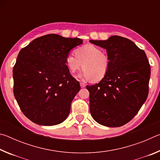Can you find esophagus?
<instances>
[{
	"mask_svg": "<svg viewBox=\"0 0 160 160\" xmlns=\"http://www.w3.org/2000/svg\"><path fill=\"white\" fill-rule=\"evenodd\" d=\"M80 87L82 88H85V86H86V85L85 83H83V82H80Z\"/></svg>",
	"mask_w": 160,
	"mask_h": 160,
	"instance_id": "1",
	"label": "esophagus"
}]
</instances>
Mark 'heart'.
I'll list each match as a JSON object with an SVG mask.
<instances>
[{
  "label": "heart",
  "instance_id": "1",
  "mask_svg": "<svg viewBox=\"0 0 160 160\" xmlns=\"http://www.w3.org/2000/svg\"><path fill=\"white\" fill-rule=\"evenodd\" d=\"M66 64L71 73L82 67L78 77L82 79L98 82L109 71L110 59L107 53L92 44H86L75 50V55L69 53L66 58Z\"/></svg>",
  "mask_w": 160,
  "mask_h": 160
}]
</instances>
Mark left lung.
<instances>
[{
	"label": "left lung",
	"mask_w": 160,
	"mask_h": 160,
	"mask_svg": "<svg viewBox=\"0 0 160 160\" xmlns=\"http://www.w3.org/2000/svg\"><path fill=\"white\" fill-rule=\"evenodd\" d=\"M107 49L110 59L107 74L99 83L87 86L90 110L97 123L120 127L136 115L147 99L150 66L145 51L128 39L112 36L90 40Z\"/></svg>",
	"instance_id": "1"
}]
</instances>
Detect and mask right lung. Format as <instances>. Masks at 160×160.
<instances>
[{
  "instance_id": "1",
  "label": "right lung",
  "mask_w": 160,
  "mask_h": 160,
  "mask_svg": "<svg viewBox=\"0 0 160 160\" xmlns=\"http://www.w3.org/2000/svg\"><path fill=\"white\" fill-rule=\"evenodd\" d=\"M82 42L51 34L20 50L12 70L13 92L21 111L32 122L54 126L68 117L80 86L70 75L66 58Z\"/></svg>"
}]
</instances>
